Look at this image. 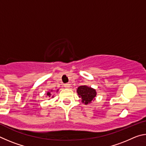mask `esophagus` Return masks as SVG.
<instances>
[{
  "instance_id": "esophagus-1",
  "label": "esophagus",
  "mask_w": 146,
  "mask_h": 146,
  "mask_svg": "<svg viewBox=\"0 0 146 146\" xmlns=\"http://www.w3.org/2000/svg\"><path fill=\"white\" fill-rule=\"evenodd\" d=\"M64 87L67 89H70L71 87V85L70 84H64Z\"/></svg>"
}]
</instances>
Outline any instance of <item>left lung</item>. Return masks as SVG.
I'll list each match as a JSON object with an SVG mask.
<instances>
[{
  "label": "left lung",
  "instance_id": "8db88e82",
  "mask_svg": "<svg viewBox=\"0 0 146 146\" xmlns=\"http://www.w3.org/2000/svg\"><path fill=\"white\" fill-rule=\"evenodd\" d=\"M76 92L78 97L82 98L81 102L85 105H88L95 100L97 94L95 89L86 85L79 86L76 90Z\"/></svg>",
  "mask_w": 146,
  "mask_h": 146
}]
</instances>
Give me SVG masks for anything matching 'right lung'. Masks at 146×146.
<instances>
[{"instance_id": "add662e5", "label": "right lung", "mask_w": 146, "mask_h": 146, "mask_svg": "<svg viewBox=\"0 0 146 146\" xmlns=\"http://www.w3.org/2000/svg\"><path fill=\"white\" fill-rule=\"evenodd\" d=\"M58 91V90H56V92H57V91ZM53 91V90H50V91H49L48 92H47V93H46V97H51V98H53L54 97V96L53 95H51V92H52Z\"/></svg>"}]
</instances>
